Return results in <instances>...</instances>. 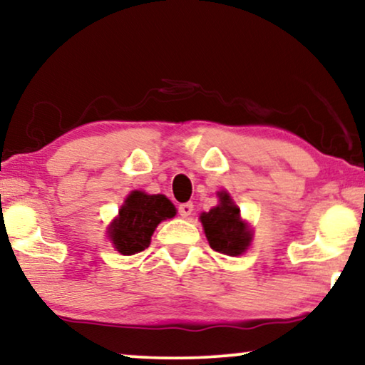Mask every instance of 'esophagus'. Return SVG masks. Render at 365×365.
I'll list each match as a JSON object with an SVG mask.
<instances>
[{
	"label": "esophagus",
	"instance_id": "34e87169",
	"mask_svg": "<svg viewBox=\"0 0 365 365\" xmlns=\"http://www.w3.org/2000/svg\"><path fill=\"white\" fill-rule=\"evenodd\" d=\"M178 211H179V214H181L182 217H189V216H191V214H192V211H194L192 202H184V204H179Z\"/></svg>",
	"mask_w": 365,
	"mask_h": 365
}]
</instances>
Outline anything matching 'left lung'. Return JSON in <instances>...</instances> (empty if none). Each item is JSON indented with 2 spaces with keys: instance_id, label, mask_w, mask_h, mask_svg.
<instances>
[{
  "instance_id": "obj_1",
  "label": "left lung",
  "mask_w": 365,
  "mask_h": 365,
  "mask_svg": "<svg viewBox=\"0 0 365 365\" xmlns=\"http://www.w3.org/2000/svg\"><path fill=\"white\" fill-rule=\"evenodd\" d=\"M221 204L209 212L201 214V222L206 237L216 252L224 256H239L251 244V231L239 217V207L227 192L219 194Z\"/></svg>"
}]
</instances>
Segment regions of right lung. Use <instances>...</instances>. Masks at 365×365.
Here are the masks:
<instances>
[{"label": "right lung", "instance_id": "right-lung-1", "mask_svg": "<svg viewBox=\"0 0 365 365\" xmlns=\"http://www.w3.org/2000/svg\"><path fill=\"white\" fill-rule=\"evenodd\" d=\"M174 216L176 209L166 196L133 191L109 227V237L123 256H134L149 246L158 224Z\"/></svg>", "mask_w": 365, "mask_h": 365}]
</instances>
